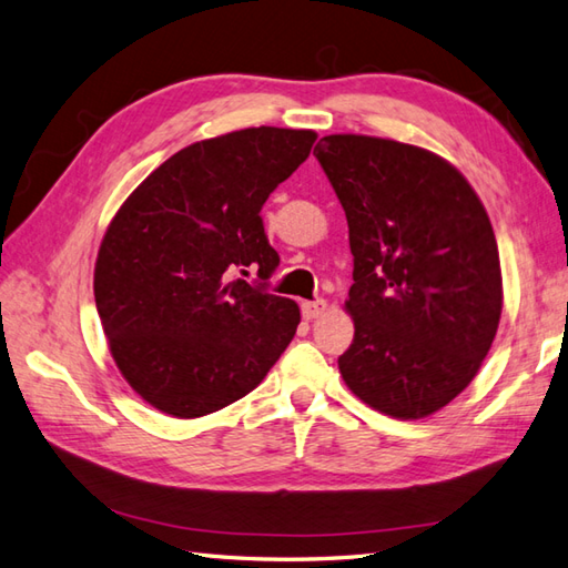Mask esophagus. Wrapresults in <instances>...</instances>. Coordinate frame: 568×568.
<instances>
[{"label": "esophagus", "instance_id": "obj_1", "mask_svg": "<svg viewBox=\"0 0 568 568\" xmlns=\"http://www.w3.org/2000/svg\"><path fill=\"white\" fill-rule=\"evenodd\" d=\"M325 311H327V304H325L323 298H318V301H304V304H301V313H304L306 321H313V318L323 316Z\"/></svg>", "mask_w": 568, "mask_h": 568}]
</instances>
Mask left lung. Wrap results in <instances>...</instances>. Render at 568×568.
I'll return each instance as SVG.
<instances>
[{
    "label": "left lung",
    "instance_id": "obj_1",
    "mask_svg": "<svg viewBox=\"0 0 568 568\" xmlns=\"http://www.w3.org/2000/svg\"><path fill=\"white\" fill-rule=\"evenodd\" d=\"M349 225L355 339L337 359L369 408L420 420L471 384L503 311L500 257L481 199L430 150L335 133L313 150Z\"/></svg>",
    "mask_w": 568,
    "mask_h": 568
}]
</instances>
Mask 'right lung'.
I'll return each instance as SVG.
<instances>
[{"instance_id":"1","label":"right lung","mask_w":568,"mask_h":568,"mask_svg":"<svg viewBox=\"0 0 568 568\" xmlns=\"http://www.w3.org/2000/svg\"><path fill=\"white\" fill-rule=\"evenodd\" d=\"M318 133L243 129L182 148L113 213L94 264L97 311L121 376L148 406L201 418L247 396L292 343L298 304L270 280L264 201Z\"/></svg>"}]
</instances>
